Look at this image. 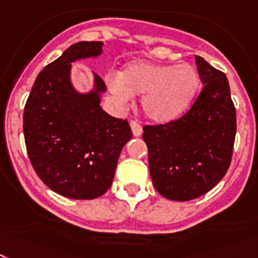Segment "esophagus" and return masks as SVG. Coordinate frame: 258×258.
<instances>
[{
  "instance_id": "obj_1",
  "label": "esophagus",
  "mask_w": 258,
  "mask_h": 258,
  "mask_svg": "<svg viewBox=\"0 0 258 258\" xmlns=\"http://www.w3.org/2000/svg\"><path fill=\"white\" fill-rule=\"evenodd\" d=\"M130 125H131V130H133V134L134 136H140L142 135V125L139 124L138 122H131L130 123Z\"/></svg>"
}]
</instances>
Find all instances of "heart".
<instances>
[{
	"mask_svg": "<svg viewBox=\"0 0 258 258\" xmlns=\"http://www.w3.org/2000/svg\"><path fill=\"white\" fill-rule=\"evenodd\" d=\"M199 77L190 64H156L133 61L119 75L107 77L112 96L127 102L142 96L144 115L155 123H168L182 115L198 89Z\"/></svg>",
	"mask_w": 258,
	"mask_h": 258,
	"instance_id": "1",
	"label": "heart"
}]
</instances>
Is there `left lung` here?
<instances>
[{"instance_id": "8db88e82", "label": "left lung", "mask_w": 258, "mask_h": 258, "mask_svg": "<svg viewBox=\"0 0 258 258\" xmlns=\"http://www.w3.org/2000/svg\"><path fill=\"white\" fill-rule=\"evenodd\" d=\"M196 62L203 88L189 111L165 124L143 127L153 186L179 202L206 194L224 177L236 135L226 75L201 56Z\"/></svg>"}]
</instances>
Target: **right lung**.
<instances>
[{"label":"right lung","mask_w":258,"mask_h":258,"mask_svg":"<svg viewBox=\"0 0 258 258\" xmlns=\"http://www.w3.org/2000/svg\"><path fill=\"white\" fill-rule=\"evenodd\" d=\"M102 42H79L38 75L23 111V134L30 161L45 185L71 199H94L111 186L119 155L133 138L127 120L103 111V80L77 92L72 62L102 53Z\"/></svg>","instance_id":"right-lung-1"}]
</instances>
